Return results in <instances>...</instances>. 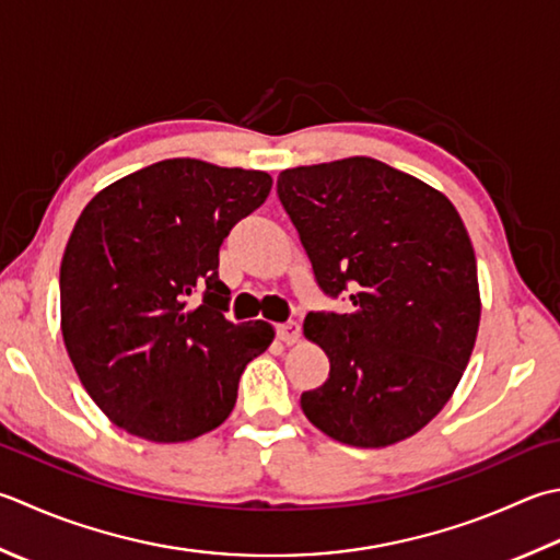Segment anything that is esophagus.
Returning a JSON list of instances; mask_svg holds the SVG:
<instances>
[{"label":"esophagus","mask_w":560,"mask_h":560,"mask_svg":"<svg viewBox=\"0 0 560 560\" xmlns=\"http://www.w3.org/2000/svg\"><path fill=\"white\" fill-rule=\"evenodd\" d=\"M277 335L281 342L287 345H299L301 342V325L299 323H283L277 327Z\"/></svg>","instance_id":"34e87169"}]
</instances>
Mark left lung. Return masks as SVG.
<instances>
[{
	"label": "left lung",
	"mask_w": 560,
	"mask_h": 560,
	"mask_svg": "<svg viewBox=\"0 0 560 560\" xmlns=\"http://www.w3.org/2000/svg\"><path fill=\"white\" fill-rule=\"evenodd\" d=\"M279 199L315 279L352 291V313H311L303 335L330 376L301 408L317 430L359 448L418 434L462 381L480 325L476 252L454 203L374 158L279 174Z\"/></svg>",
	"instance_id": "1"
}]
</instances>
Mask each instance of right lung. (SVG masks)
Wrapping results in <instances>:
<instances>
[{
	"label": "right lung",
	"mask_w": 560,
	"mask_h": 560,
	"mask_svg": "<svg viewBox=\"0 0 560 560\" xmlns=\"http://www.w3.org/2000/svg\"><path fill=\"white\" fill-rule=\"evenodd\" d=\"M259 170L174 158L84 206L60 265V327L90 398L128 434L191 442L233 412L273 327L230 323L218 249L267 201Z\"/></svg>",
	"instance_id": "right-lung-1"
}]
</instances>
